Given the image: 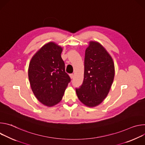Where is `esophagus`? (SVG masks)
<instances>
[{
    "label": "esophagus",
    "instance_id": "esophagus-1",
    "mask_svg": "<svg viewBox=\"0 0 145 145\" xmlns=\"http://www.w3.org/2000/svg\"><path fill=\"white\" fill-rule=\"evenodd\" d=\"M69 76H70V77H71V78H73V76H74L73 74H72H72H69Z\"/></svg>",
    "mask_w": 145,
    "mask_h": 145
}]
</instances>
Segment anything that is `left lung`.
<instances>
[{
	"mask_svg": "<svg viewBox=\"0 0 145 145\" xmlns=\"http://www.w3.org/2000/svg\"><path fill=\"white\" fill-rule=\"evenodd\" d=\"M115 76L114 61L100 44L90 41L86 50L84 80L76 92L81 103L89 107L98 106L107 96Z\"/></svg>",
	"mask_w": 145,
	"mask_h": 145,
	"instance_id": "obj_1",
	"label": "left lung"
}]
</instances>
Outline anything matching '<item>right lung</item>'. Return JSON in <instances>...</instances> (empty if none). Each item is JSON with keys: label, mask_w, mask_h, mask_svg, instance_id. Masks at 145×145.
<instances>
[{"label": "right lung", "mask_w": 145, "mask_h": 145, "mask_svg": "<svg viewBox=\"0 0 145 145\" xmlns=\"http://www.w3.org/2000/svg\"><path fill=\"white\" fill-rule=\"evenodd\" d=\"M63 48L50 42L32 57L28 76L36 98L45 106H53L62 100L71 78L61 56Z\"/></svg>", "instance_id": "1"}]
</instances>
